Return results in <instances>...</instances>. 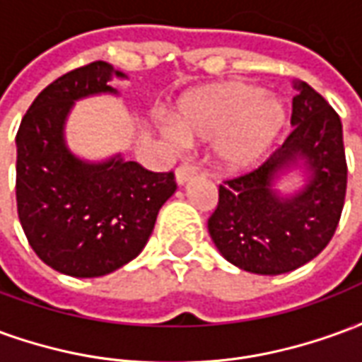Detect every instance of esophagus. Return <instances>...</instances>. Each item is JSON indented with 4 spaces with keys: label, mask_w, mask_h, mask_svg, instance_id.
I'll return each instance as SVG.
<instances>
[{
    "label": "esophagus",
    "mask_w": 362,
    "mask_h": 362,
    "mask_svg": "<svg viewBox=\"0 0 362 362\" xmlns=\"http://www.w3.org/2000/svg\"><path fill=\"white\" fill-rule=\"evenodd\" d=\"M197 174V168L192 165H180L176 168V184L178 186H184L186 182L192 180Z\"/></svg>",
    "instance_id": "esophagus-1"
}]
</instances>
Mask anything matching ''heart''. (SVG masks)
I'll list each match as a JSON object with an SVG mask.
<instances>
[{
	"mask_svg": "<svg viewBox=\"0 0 362 362\" xmlns=\"http://www.w3.org/2000/svg\"><path fill=\"white\" fill-rule=\"evenodd\" d=\"M170 124L184 141H213L211 157L219 168L244 173L272 149L287 124V108L250 83H209L180 96Z\"/></svg>",
	"mask_w": 362,
	"mask_h": 362,
	"instance_id": "obj_1",
	"label": "heart"
}]
</instances>
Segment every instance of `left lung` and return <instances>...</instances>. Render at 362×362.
I'll use <instances>...</instances> for the list:
<instances>
[{
  "mask_svg": "<svg viewBox=\"0 0 362 362\" xmlns=\"http://www.w3.org/2000/svg\"><path fill=\"white\" fill-rule=\"evenodd\" d=\"M293 132L256 170L219 186L207 221L211 240L233 266L279 275L308 264L332 240L341 217L347 163L341 119L308 83L295 81ZM295 170L303 189L281 194L274 184Z\"/></svg>",
  "mask_w": 362,
  "mask_h": 362,
  "instance_id": "left-lung-1",
  "label": "left lung"
}]
</instances>
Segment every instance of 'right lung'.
<instances>
[{
    "label": "right lung",
    "instance_id": "1",
    "mask_svg": "<svg viewBox=\"0 0 362 362\" xmlns=\"http://www.w3.org/2000/svg\"><path fill=\"white\" fill-rule=\"evenodd\" d=\"M126 77L106 62L62 75L36 96L15 137L21 227L46 266L71 277H100L137 258L176 189L173 173H151L122 153L85 160L67 147L75 103L118 95L110 83Z\"/></svg>",
    "mask_w": 362,
    "mask_h": 362
}]
</instances>
